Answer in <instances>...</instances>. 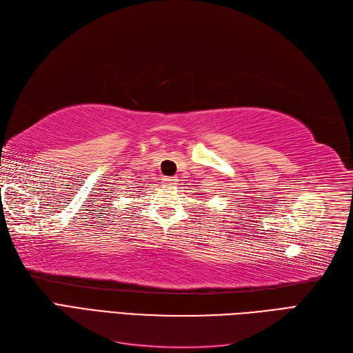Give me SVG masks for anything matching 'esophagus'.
Masks as SVG:
<instances>
[{
    "mask_svg": "<svg viewBox=\"0 0 353 353\" xmlns=\"http://www.w3.org/2000/svg\"><path fill=\"white\" fill-rule=\"evenodd\" d=\"M175 183H176V179H175V178H172V176H163V179H162V184H163V185H166V187L174 185Z\"/></svg>",
    "mask_w": 353,
    "mask_h": 353,
    "instance_id": "34e87169",
    "label": "esophagus"
}]
</instances>
